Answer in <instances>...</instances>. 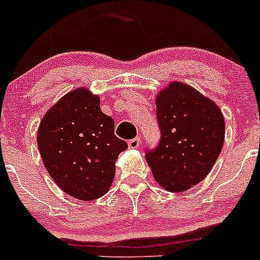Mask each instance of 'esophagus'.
I'll use <instances>...</instances> for the list:
<instances>
[{
    "label": "esophagus",
    "mask_w": 260,
    "mask_h": 260,
    "mask_svg": "<svg viewBox=\"0 0 260 260\" xmlns=\"http://www.w3.org/2000/svg\"><path fill=\"white\" fill-rule=\"evenodd\" d=\"M128 147L132 149H136V148H140L141 147V138L136 137V138H132V140L128 141Z\"/></svg>",
    "instance_id": "obj_1"
}]
</instances>
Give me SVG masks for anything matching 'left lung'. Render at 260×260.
I'll list each match as a JSON object with an SVG mask.
<instances>
[{"label":"left lung","instance_id":"obj_1","mask_svg":"<svg viewBox=\"0 0 260 260\" xmlns=\"http://www.w3.org/2000/svg\"><path fill=\"white\" fill-rule=\"evenodd\" d=\"M156 108L161 140L147 149V164L165 190L186 191L216 162L224 145V117L214 102L176 81L157 95Z\"/></svg>","mask_w":260,"mask_h":260}]
</instances>
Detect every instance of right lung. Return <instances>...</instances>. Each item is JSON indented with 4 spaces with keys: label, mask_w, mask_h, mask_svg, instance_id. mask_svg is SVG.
<instances>
[{
    "label": "right lung",
    "mask_w": 260,
    "mask_h": 260,
    "mask_svg": "<svg viewBox=\"0 0 260 260\" xmlns=\"http://www.w3.org/2000/svg\"><path fill=\"white\" fill-rule=\"evenodd\" d=\"M45 169L68 195L95 200L111 187L115 159L127 148L114 135V120L86 88L65 94L46 112L38 131Z\"/></svg>",
    "instance_id": "right-lung-1"
}]
</instances>
